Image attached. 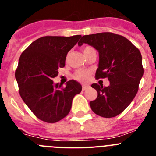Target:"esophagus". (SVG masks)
Wrapping results in <instances>:
<instances>
[{
    "instance_id": "1",
    "label": "esophagus",
    "mask_w": 156,
    "mask_h": 156,
    "mask_svg": "<svg viewBox=\"0 0 156 156\" xmlns=\"http://www.w3.org/2000/svg\"><path fill=\"white\" fill-rule=\"evenodd\" d=\"M88 87H89V86L88 85H83V87H82V89H83V90H86L87 89H88Z\"/></svg>"
}]
</instances>
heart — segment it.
Returning <instances> with one entry per match:
<instances>
[{
	"mask_svg": "<svg viewBox=\"0 0 156 156\" xmlns=\"http://www.w3.org/2000/svg\"><path fill=\"white\" fill-rule=\"evenodd\" d=\"M90 48H91V47H86L84 48L83 52L85 53L87 50H89ZM90 74V72L87 69H79V70H77L76 72L74 74V78L77 80H80V81H84L86 80L87 79L88 76Z\"/></svg>",
	"mask_w": 156,
	"mask_h": 156,
	"instance_id": "1",
	"label": "heart"
}]
</instances>
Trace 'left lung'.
<instances>
[{"label":"left lung","mask_w":156,"mask_h":156,"mask_svg":"<svg viewBox=\"0 0 156 156\" xmlns=\"http://www.w3.org/2000/svg\"><path fill=\"white\" fill-rule=\"evenodd\" d=\"M88 44L99 52L96 79L108 78L110 85L93 83L98 98L90 102L92 111L103 118H113L125 111L133 101L144 73L139 50L124 36L111 33L84 35L78 45Z\"/></svg>","instance_id":"1"}]
</instances>
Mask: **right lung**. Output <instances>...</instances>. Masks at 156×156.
Returning a JSON list of instances; mask_svg holds the SVG:
<instances>
[{
	"mask_svg": "<svg viewBox=\"0 0 156 156\" xmlns=\"http://www.w3.org/2000/svg\"><path fill=\"white\" fill-rule=\"evenodd\" d=\"M81 35L45 36L34 41L21 53L15 71L21 98L38 119L55 123L69 113L75 95L82 90L76 80L55 84L58 68L65 66L69 51Z\"/></svg>",
	"mask_w": 156,
	"mask_h": 156,
	"instance_id": "obj_1",
	"label": "right lung"
}]
</instances>
